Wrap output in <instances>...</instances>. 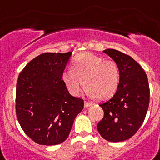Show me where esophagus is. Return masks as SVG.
<instances>
[{"label": "esophagus", "mask_w": 160, "mask_h": 160, "mask_svg": "<svg viewBox=\"0 0 160 160\" xmlns=\"http://www.w3.org/2000/svg\"><path fill=\"white\" fill-rule=\"evenodd\" d=\"M91 105H92V103L90 102V101H85L84 102V108H88V107L91 106Z\"/></svg>", "instance_id": "1"}]
</instances>
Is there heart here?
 Masks as SVG:
<instances>
[{
    "label": "heart",
    "mask_w": 160,
    "mask_h": 160,
    "mask_svg": "<svg viewBox=\"0 0 160 160\" xmlns=\"http://www.w3.org/2000/svg\"><path fill=\"white\" fill-rule=\"evenodd\" d=\"M62 79L73 95H78L84 86L91 96L99 100L113 97L118 88L120 70L116 62L91 53L77 55L72 69L63 72Z\"/></svg>",
    "instance_id": "b5f03b06"
}]
</instances>
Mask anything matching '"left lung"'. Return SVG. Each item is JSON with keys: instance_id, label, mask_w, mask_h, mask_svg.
<instances>
[{"instance_id": "1", "label": "left lung", "mask_w": 160, "mask_h": 160, "mask_svg": "<svg viewBox=\"0 0 160 160\" xmlns=\"http://www.w3.org/2000/svg\"><path fill=\"white\" fill-rule=\"evenodd\" d=\"M118 65L120 82L116 93L109 101L101 104L104 117L97 130L109 142L129 139L141 127L150 101L147 74L130 55L113 49L103 51Z\"/></svg>"}]
</instances>
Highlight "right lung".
Returning <instances> with one entry per match:
<instances>
[{"label": "right lung", "instance_id": "right-lung-1", "mask_svg": "<svg viewBox=\"0 0 160 160\" xmlns=\"http://www.w3.org/2000/svg\"><path fill=\"white\" fill-rule=\"evenodd\" d=\"M72 52L43 53L20 72L16 115L29 138L40 145H57L68 138L84 100L71 95L62 75Z\"/></svg>", "mask_w": 160, "mask_h": 160}]
</instances>
